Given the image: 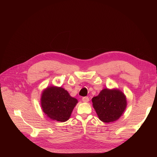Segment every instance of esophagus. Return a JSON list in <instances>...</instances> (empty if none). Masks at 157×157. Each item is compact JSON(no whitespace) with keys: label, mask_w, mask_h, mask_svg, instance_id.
I'll use <instances>...</instances> for the list:
<instances>
[{"label":"esophagus","mask_w":157,"mask_h":157,"mask_svg":"<svg viewBox=\"0 0 157 157\" xmlns=\"http://www.w3.org/2000/svg\"><path fill=\"white\" fill-rule=\"evenodd\" d=\"M82 100L83 102H88V101H89V99L88 97H83L82 99Z\"/></svg>","instance_id":"obj_1"}]
</instances>
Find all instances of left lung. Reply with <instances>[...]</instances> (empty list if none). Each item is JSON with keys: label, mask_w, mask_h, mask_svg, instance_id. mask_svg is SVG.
Masks as SVG:
<instances>
[{"label": "left lung", "mask_w": 157, "mask_h": 157, "mask_svg": "<svg viewBox=\"0 0 157 157\" xmlns=\"http://www.w3.org/2000/svg\"><path fill=\"white\" fill-rule=\"evenodd\" d=\"M93 105L99 119L109 123L121 117L127 106L126 97L119 89H104L92 99Z\"/></svg>", "instance_id": "left-lung-1"}]
</instances>
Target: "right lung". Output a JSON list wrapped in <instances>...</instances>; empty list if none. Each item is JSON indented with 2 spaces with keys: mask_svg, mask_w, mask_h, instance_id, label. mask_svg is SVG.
Masks as SVG:
<instances>
[{
  "mask_svg": "<svg viewBox=\"0 0 157 157\" xmlns=\"http://www.w3.org/2000/svg\"><path fill=\"white\" fill-rule=\"evenodd\" d=\"M77 103L78 100L61 87L49 86L43 91L41 96L44 113L51 119L59 122H65L70 119Z\"/></svg>",
  "mask_w": 157,
  "mask_h": 157,
  "instance_id": "1",
  "label": "right lung"
}]
</instances>
